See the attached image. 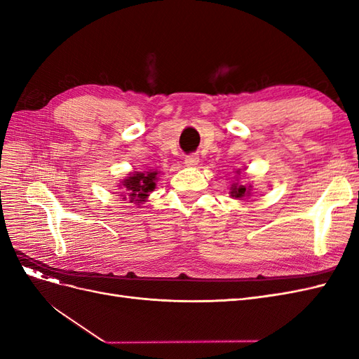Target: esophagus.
Wrapping results in <instances>:
<instances>
[{"instance_id": "1", "label": "esophagus", "mask_w": 359, "mask_h": 359, "mask_svg": "<svg viewBox=\"0 0 359 359\" xmlns=\"http://www.w3.org/2000/svg\"><path fill=\"white\" fill-rule=\"evenodd\" d=\"M184 161H186L187 166H196L198 163H199V156H198L196 153L187 154V156H186V160H184Z\"/></svg>"}]
</instances>
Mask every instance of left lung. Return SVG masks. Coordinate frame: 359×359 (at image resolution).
Instances as JSON below:
<instances>
[{
    "label": "left lung",
    "instance_id": "1",
    "mask_svg": "<svg viewBox=\"0 0 359 359\" xmlns=\"http://www.w3.org/2000/svg\"><path fill=\"white\" fill-rule=\"evenodd\" d=\"M245 187L244 186H236V184H233L232 186V191H231V194L233 198H243V196H245Z\"/></svg>",
    "mask_w": 359,
    "mask_h": 359
}]
</instances>
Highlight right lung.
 Segmentation results:
<instances>
[{
	"mask_svg": "<svg viewBox=\"0 0 359 359\" xmlns=\"http://www.w3.org/2000/svg\"><path fill=\"white\" fill-rule=\"evenodd\" d=\"M156 175L157 172H148V173H132L126 181L124 187L128 191L130 202H144L147 199L148 193L153 191L156 187Z\"/></svg>",
	"mask_w": 359,
	"mask_h": 359,
	"instance_id": "obj_1",
	"label": "right lung"
}]
</instances>
